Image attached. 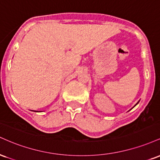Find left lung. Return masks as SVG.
Instances as JSON below:
<instances>
[{
    "label": "left lung",
    "mask_w": 160,
    "mask_h": 160,
    "mask_svg": "<svg viewBox=\"0 0 160 160\" xmlns=\"http://www.w3.org/2000/svg\"><path fill=\"white\" fill-rule=\"evenodd\" d=\"M138 104V103H137L136 104ZM136 104H135V105H136Z\"/></svg>",
    "instance_id": "8db88e82"
}]
</instances>
